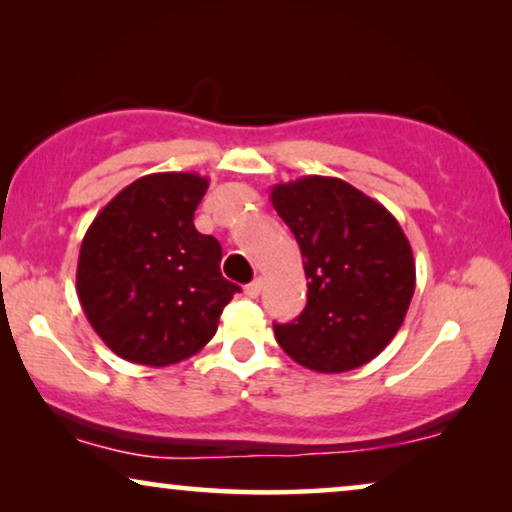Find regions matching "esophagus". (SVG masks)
I'll use <instances>...</instances> for the list:
<instances>
[{"mask_svg":"<svg viewBox=\"0 0 512 512\" xmlns=\"http://www.w3.org/2000/svg\"><path fill=\"white\" fill-rule=\"evenodd\" d=\"M261 289H263L261 279H254V282H249L247 286H244V293H247V298H258Z\"/></svg>","mask_w":512,"mask_h":512,"instance_id":"1","label":"esophagus"}]
</instances>
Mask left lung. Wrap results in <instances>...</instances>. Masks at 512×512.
<instances>
[{"instance_id": "8db88e82", "label": "left lung", "mask_w": 512, "mask_h": 512, "mask_svg": "<svg viewBox=\"0 0 512 512\" xmlns=\"http://www.w3.org/2000/svg\"><path fill=\"white\" fill-rule=\"evenodd\" d=\"M296 235L307 305L275 324L279 347L317 373L366 366L394 340L415 293V258L394 214L335 177H300L270 191Z\"/></svg>"}]
</instances>
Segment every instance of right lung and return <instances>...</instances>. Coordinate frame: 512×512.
Returning a JSON list of instances; mask_svg holds the SVG:
<instances>
[{
    "mask_svg": "<svg viewBox=\"0 0 512 512\" xmlns=\"http://www.w3.org/2000/svg\"><path fill=\"white\" fill-rule=\"evenodd\" d=\"M209 179L146 174L125 186L86 230L76 293L111 352L163 368L198 354L240 286L221 275V244L193 226Z\"/></svg>",
    "mask_w": 512,
    "mask_h": 512,
    "instance_id": "add662e5",
    "label": "right lung"
}]
</instances>
